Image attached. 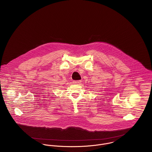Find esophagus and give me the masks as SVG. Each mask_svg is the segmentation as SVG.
Masks as SVG:
<instances>
[{
  "mask_svg": "<svg viewBox=\"0 0 152 152\" xmlns=\"http://www.w3.org/2000/svg\"><path fill=\"white\" fill-rule=\"evenodd\" d=\"M81 83V80H78V81H74L73 83L75 84H80Z\"/></svg>",
  "mask_w": 152,
  "mask_h": 152,
  "instance_id": "34e87169",
  "label": "esophagus"
}]
</instances>
